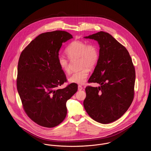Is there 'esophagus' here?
Returning <instances> with one entry per match:
<instances>
[{"instance_id":"obj_1","label":"esophagus","mask_w":151,"mask_h":151,"mask_svg":"<svg viewBox=\"0 0 151 151\" xmlns=\"http://www.w3.org/2000/svg\"><path fill=\"white\" fill-rule=\"evenodd\" d=\"M83 89V86H78V91H81L82 89Z\"/></svg>"}]
</instances>
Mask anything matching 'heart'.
<instances>
[{
	"label": "heart",
	"instance_id": "1",
	"mask_svg": "<svg viewBox=\"0 0 151 151\" xmlns=\"http://www.w3.org/2000/svg\"><path fill=\"white\" fill-rule=\"evenodd\" d=\"M65 52L70 58H80V68H83L79 71L74 72L68 78L69 83L80 85L84 84L86 82L89 73V70L87 68L93 69L98 62L99 51L97 46L94 44L88 45L83 41L75 40L67 47ZM57 62L64 72L70 73L68 62L64 56L59 55Z\"/></svg>",
	"mask_w": 151,
	"mask_h": 151
}]
</instances>
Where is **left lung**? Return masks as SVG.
<instances>
[{"instance_id":"1","label":"left lung","mask_w":151,"mask_h":151,"mask_svg":"<svg viewBox=\"0 0 151 151\" xmlns=\"http://www.w3.org/2000/svg\"><path fill=\"white\" fill-rule=\"evenodd\" d=\"M99 45V58L86 88L84 107L93 120L102 124L115 121L129 108L134 99L135 71L127 50L109 33L101 31L84 37Z\"/></svg>"}]
</instances>
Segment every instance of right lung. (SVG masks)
<instances>
[{
  "mask_svg": "<svg viewBox=\"0 0 151 151\" xmlns=\"http://www.w3.org/2000/svg\"><path fill=\"white\" fill-rule=\"evenodd\" d=\"M73 38L69 33L56 30L40 34L22 51L17 67V89L24 109L37 124L51 128L63 122L66 102L78 91L71 83L57 89L66 81L58 64L62 43Z\"/></svg>",
  "mask_w": 151,
  "mask_h": 151,
  "instance_id": "obj_1",
  "label": "right lung"
}]
</instances>
